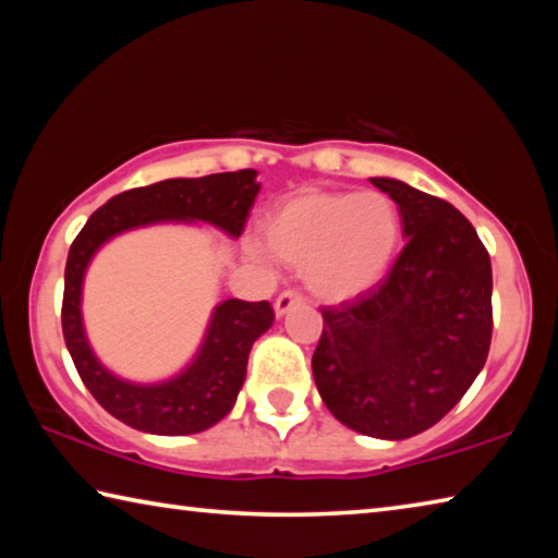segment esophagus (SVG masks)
Instances as JSON below:
<instances>
[{
	"label": "esophagus",
	"mask_w": 558,
	"mask_h": 558,
	"mask_svg": "<svg viewBox=\"0 0 558 558\" xmlns=\"http://www.w3.org/2000/svg\"><path fill=\"white\" fill-rule=\"evenodd\" d=\"M300 302H302V295H300L298 290H282L280 295L276 298V305H272V307H276V315L282 317V315L288 313V310L300 305Z\"/></svg>",
	"instance_id": "34e87169"
}]
</instances>
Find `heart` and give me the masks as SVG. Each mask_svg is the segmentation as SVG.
Returning a JSON list of instances; mask_svg holds the SVG:
<instances>
[{
  "instance_id": "1",
  "label": "heart",
  "mask_w": 558,
  "mask_h": 558,
  "mask_svg": "<svg viewBox=\"0 0 558 558\" xmlns=\"http://www.w3.org/2000/svg\"><path fill=\"white\" fill-rule=\"evenodd\" d=\"M272 256L302 268L313 295L352 300L372 290L399 253L401 211L384 192L302 189L260 221Z\"/></svg>"
}]
</instances>
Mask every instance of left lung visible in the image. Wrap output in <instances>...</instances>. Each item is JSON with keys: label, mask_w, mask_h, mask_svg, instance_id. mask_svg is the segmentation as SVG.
Listing matches in <instances>:
<instances>
[{"label": "left lung", "mask_w": 558, "mask_h": 558, "mask_svg": "<svg viewBox=\"0 0 558 558\" xmlns=\"http://www.w3.org/2000/svg\"><path fill=\"white\" fill-rule=\"evenodd\" d=\"M372 184L399 204L405 241L379 286L323 307L317 391L347 428L403 440L456 405L493 339V266L456 206L399 179Z\"/></svg>", "instance_id": "8db88e82"}]
</instances>
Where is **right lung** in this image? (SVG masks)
Returning <instances> with one entry per match:
<instances>
[{
  "mask_svg": "<svg viewBox=\"0 0 558 558\" xmlns=\"http://www.w3.org/2000/svg\"><path fill=\"white\" fill-rule=\"evenodd\" d=\"M256 169L130 189L90 216L71 243L63 278L61 325L71 359L86 389L118 421L155 436H189L219 423L233 409L256 339L268 332L276 313L270 302L223 300L214 307L199 352L172 379L125 381L98 362L83 329V278L102 243L112 235L153 223L202 221L239 239L260 184Z\"/></svg>",
  "mask_w": 558,
  "mask_h": 558,
  "instance_id": "1",
  "label": "right lung"
}]
</instances>
